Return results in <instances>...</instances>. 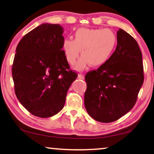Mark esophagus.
Wrapping results in <instances>:
<instances>
[{
    "instance_id": "obj_1",
    "label": "esophagus",
    "mask_w": 154,
    "mask_h": 154,
    "mask_svg": "<svg viewBox=\"0 0 154 154\" xmlns=\"http://www.w3.org/2000/svg\"><path fill=\"white\" fill-rule=\"evenodd\" d=\"M78 79H84V75H82V74H79V75H78Z\"/></svg>"
}]
</instances>
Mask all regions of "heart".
<instances>
[{
  "mask_svg": "<svg viewBox=\"0 0 154 154\" xmlns=\"http://www.w3.org/2000/svg\"><path fill=\"white\" fill-rule=\"evenodd\" d=\"M75 36V40L66 38L62 48L66 60L71 65L75 63L81 52L82 57L75 66L77 70L84 69L88 64L93 67L104 64L118 42L116 33L110 29L81 28L76 31Z\"/></svg>",
  "mask_w": 154,
  "mask_h": 154,
  "instance_id": "b5f03b06",
  "label": "heart"
}]
</instances>
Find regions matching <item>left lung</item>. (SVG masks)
I'll list each match as a JSON object with an SVG mask.
<instances>
[{
    "label": "left lung",
    "instance_id": "obj_1",
    "mask_svg": "<svg viewBox=\"0 0 154 154\" xmlns=\"http://www.w3.org/2000/svg\"><path fill=\"white\" fill-rule=\"evenodd\" d=\"M118 44L106 63L85 76L84 104L92 118L100 122L118 120L136 104L144 82L142 52L137 41L122 29Z\"/></svg>",
    "mask_w": 154,
    "mask_h": 154
}]
</instances>
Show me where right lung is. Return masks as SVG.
Wrapping results in <instances>:
<instances>
[{
  "label": "right lung",
  "mask_w": 154,
  "mask_h": 154,
  "mask_svg": "<svg viewBox=\"0 0 154 154\" xmlns=\"http://www.w3.org/2000/svg\"><path fill=\"white\" fill-rule=\"evenodd\" d=\"M63 27L44 23L26 34L16 49L12 68L17 99L34 116L50 118L65 104L77 77L62 50Z\"/></svg>",
  "instance_id": "add662e5"
}]
</instances>
